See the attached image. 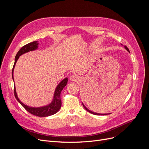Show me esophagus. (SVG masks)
Returning a JSON list of instances; mask_svg holds the SVG:
<instances>
[{
	"instance_id": "1",
	"label": "esophagus",
	"mask_w": 149,
	"mask_h": 149,
	"mask_svg": "<svg viewBox=\"0 0 149 149\" xmlns=\"http://www.w3.org/2000/svg\"><path fill=\"white\" fill-rule=\"evenodd\" d=\"M79 79V76L77 75H72L69 77V80L71 81H77Z\"/></svg>"
}]
</instances>
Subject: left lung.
I'll list each match as a JSON object with an SVG mask.
<instances>
[{
    "label": "left lung",
    "mask_w": 149,
    "mask_h": 149,
    "mask_svg": "<svg viewBox=\"0 0 149 149\" xmlns=\"http://www.w3.org/2000/svg\"><path fill=\"white\" fill-rule=\"evenodd\" d=\"M121 45H123L122 44H121ZM124 48H125V49H126L129 52H130L129 51V49H128V48H127V47L126 46H124ZM82 104H83V107H84V108L86 109V110L88 112H89V113H92V114H94V115H108V114H111V113H97V112H92V111H90L89 110V109H88L85 106H84V104L82 103Z\"/></svg>",
    "instance_id": "obj_1"
}]
</instances>
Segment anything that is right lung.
I'll use <instances>...</instances> for the list:
<instances>
[{
    "label": "right lung",
    "instance_id": "add662e5",
    "mask_svg": "<svg viewBox=\"0 0 149 149\" xmlns=\"http://www.w3.org/2000/svg\"><path fill=\"white\" fill-rule=\"evenodd\" d=\"M38 42L37 41L31 42L25 46H23L17 53L16 56L15 57L14 64L12 70V78L14 81V76H13L14 69L15 66V63H17V61L18 60L19 57L21 56L22 55L27 53L29 51H33L37 50L38 48ZM67 83H68V78L66 77L65 79L62 80L56 86V89H55V91L54 93V95H53L52 101L49 104L43 106L31 107L22 103L18 97L15 83H14V95L15 98H16V100L18 101V102L30 113L36 116H40V117L48 116H51L55 113H56L60 110V109L61 106L60 93L63 89L66 86Z\"/></svg>",
    "mask_w": 149,
    "mask_h": 149
}]
</instances>
